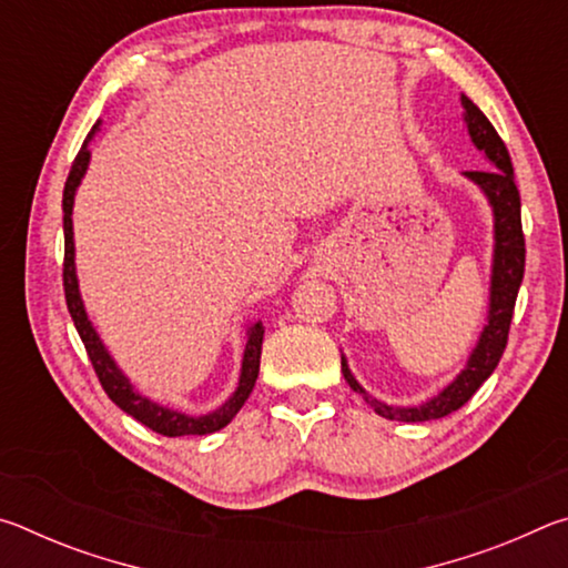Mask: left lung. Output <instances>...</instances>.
I'll return each instance as SVG.
<instances>
[{
  "label": "left lung",
  "mask_w": 568,
  "mask_h": 568,
  "mask_svg": "<svg viewBox=\"0 0 568 568\" xmlns=\"http://www.w3.org/2000/svg\"><path fill=\"white\" fill-rule=\"evenodd\" d=\"M464 104V120L470 140L474 145L484 152L486 160L491 162V170H468L466 178L484 190L488 203L494 207V271H491V303H488V323L480 331V338L476 343L474 353L466 363V368L458 373V378L438 393L436 398H430L423 406L413 408H393L386 403L376 400L363 390L358 381L353 378L345 358H341L343 376L348 381V386L361 393V396L371 403L373 410L378 416L388 420H403V423H420V420H434L444 418L448 413L458 410L464 403L470 400V396L484 386V381L491 376L494 368L501 361L508 343V328H511L514 318V305L518 287L524 281V263H526V240L521 230V197H518V187L514 180V165L511 155L504 145V140L498 138L494 124L480 112L466 94L460 98Z\"/></svg>",
  "instance_id": "left-lung-1"
}]
</instances>
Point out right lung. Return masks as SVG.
I'll return each instance as SVG.
<instances>
[{"mask_svg":"<svg viewBox=\"0 0 568 568\" xmlns=\"http://www.w3.org/2000/svg\"><path fill=\"white\" fill-rule=\"evenodd\" d=\"M100 124H94L92 132L84 140L82 150L77 152V158L72 162L70 175H67L64 182V195H62V213H64V267H62V281H64V297H67V311H70L74 328L80 333V338L84 343V351H88L92 368L98 373V378L102 383L104 393H108L112 403L132 416L134 420H140L142 426H148L150 430H155L160 436H207L215 434V430L225 428L230 420L237 416V410L243 408V403L247 400L250 390H253L255 381H257V371H261V351H263V323H255L247 328V343H245V353H243V368H240V381L233 396H230L223 406L217 410L207 413V416H187V413L172 410L165 406H158L150 398L140 396L138 390L132 388V383L128 376L118 368V363L112 361V355L104 348L98 331L92 328V323L84 313L82 297H80V285H77V273H74V233H72V205H74V192L80 187V182L88 172L90 165V150L88 142L92 140V134L98 132Z\"/></svg>","mask_w":568,"mask_h":568,"instance_id":"1","label":"right lung"}]
</instances>
